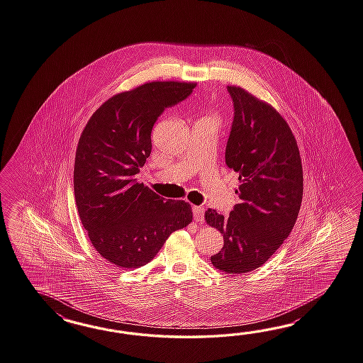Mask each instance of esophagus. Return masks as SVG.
<instances>
[{
    "mask_svg": "<svg viewBox=\"0 0 363 363\" xmlns=\"http://www.w3.org/2000/svg\"><path fill=\"white\" fill-rule=\"evenodd\" d=\"M193 213H194L195 221H203L204 220V210L199 206H194L193 207Z\"/></svg>",
    "mask_w": 363,
    "mask_h": 363,
    "instance_id": "34e87169",
    "label": "esophagus"
}]
</instances>
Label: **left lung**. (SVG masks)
Wrapping results in <instances>:
<instances>
[{
    "mask_svg": "<svg viewBox=\"0 0 363 363\" xmlns=\"http://www.w3.org/2000/svg\"><path fill=\"white\" fill-rule=\"evenodd\" d=\"M227 89L235 116L225 164L239 174L240 202L228 218L211 208L204 218L224 238L213 265L244 274L264 265L289 238L301 210L303 168L291 128L274 107L240 86Z\"/></svg>",
    "mask_w": 363,
    "mask_h": 363,
    "instance_id": "8db88e82",
    "label": "left lung"
}]
</instances>
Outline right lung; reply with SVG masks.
Segmentation results:
<instances>
[{"label":"right lung","instance_id":"add662e5","mask_svg":"<svg viewBox=\"0 0 363 363\" xmlns=\"http://www.w3.org/2000/svg\"><path fill=\"white\" fill-rule=\"evenodd\" d=\"M195 85L152 81L116 94L81 133L73 172L76 206L90 242L113 265L148 264L172 232L193 220L190 204L165 201L135 176L150 157L153 124Z\"/></svg>","mask_w":363,"mask_h":363}]
</instances>
